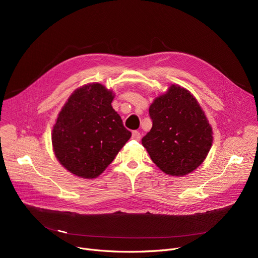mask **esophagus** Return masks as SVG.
Here are the masks:
<instances>
[{"label": "esophagus", "instance_id": "34e87169", "mask_svg": "<svg viewBox=\"0 0 258 258\" xmlns=\"http://www.w3.org/2000/svg\"><path fill=\"white\" fill-rule=\"evenodd\" d=\"M132 138H133L134 140L139 141L140 138H141V135H140V133H139L138 131H133V133H132Z\"/></svg>", "mask_w": 258, "mask_h": 258}]
</instances>
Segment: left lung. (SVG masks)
I'll use <instances>...</instances> for the list:
<instances>
[{"label": "left lung", "instance_id": "left-lung-1", "mask_svg": "<svg viewBox=\"0 0 258 258\" xmlns=\"http://www.w3.org/2000/svg\"><path fill=\"white\" fill-rule=\"evenodd\" d=\"M153 127L142 138L154 163L170 175L199 167L212 145V128L190 92L172 85L150 106Z\"/></svg>", "mask_w": 258, "mask_h": 258}]
</instances>
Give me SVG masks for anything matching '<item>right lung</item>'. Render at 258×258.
<instances>
[{"label":"right lung","instance_id":"1","mask_svg":"<svg viewBox=\"0 0 258 258\" xmlns=\"http://www.w3.org/2000/svg\"><path fill=\"white\" fill-rule=\"evenodd\" d=\"M114 94L100 84L73 92L58 114L52 145L59 163L79 178H97L132 133L112 106Z\"/></svg>","mask_w":258,"mask_h":258}]
</instances>
